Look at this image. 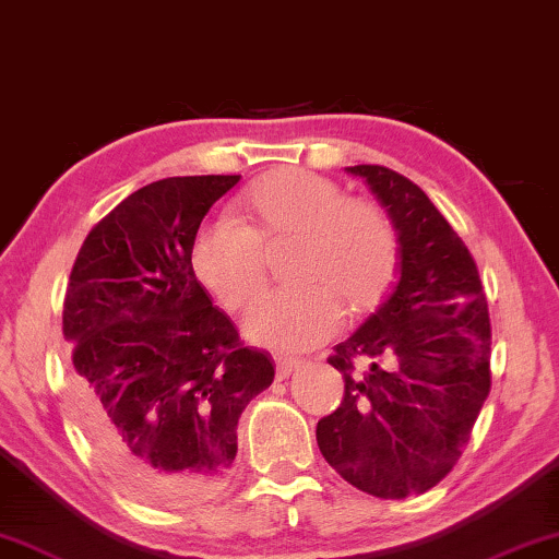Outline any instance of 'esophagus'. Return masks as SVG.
<instances>
[{
    "label": "esophagus",
    "instance_id": "34e87169",
    "mask_svg": "<svg viewBox=\"0 0 559 559\" xmlns=\"http://www.w3.org/2000/svg\"><path fill=\"white\" fill-rule=\"evenodd\" d=\"M299 366H302V360H299V358H293V355H280V358H277V376L287 378L289 373H295Z\"/></svg>",
    "mask_w": 559,
    "mask_h": 559
}]
</instances>
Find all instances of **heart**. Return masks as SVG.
Masks as SVG:
<instances>
[{
	"instance_id": "heart-1",
	"label": "heart",
	"mask_w": 559,
	"mask_h": 559,
	"mask_svg": "<svg viewBox=\"0 0 559 559\" xmlns=\"http://www.w3.org/2000/svg\"><path fill=\"white\" fill-rule=\"evenodd\" d=\"M297 237L293 282L270 293L245 322L254 343L307 350L353 314L376 310L399 274V231L383 209L345 199L335 181L305 168H274L239 199V224L209 219L191 237V270L231 312L264 289V249Z\"/></svg>"
}]
</instances>
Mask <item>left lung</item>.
<instances>
[{"instance_id": "left-lung-1", "label": "left lung", "mask_w": 559, "mask_h": 559, "mask_svg": "<svg viewBox=\"0 0 559 559\" xmlns=\"http://www.w3.org/2000/svg\"><path fill=\"white\" fill-rule=\"evenodd\" d=\"M399 231L401 277L328 362L345 395L318 420V447L355 489L424 495L468 443L491 388V322L474 257L418 186L385 166H350Z\"/></svg>"}]
</instances>
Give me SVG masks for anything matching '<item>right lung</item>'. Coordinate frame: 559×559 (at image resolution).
I'll return each mask as SVG.
<instances>
[{
    "label": "right lung",
    "instance_id": "add662e5",
    "mask_svg": "<svg viewBox=\"0 0 559 559\" xmlns=\"http://www.w3.org/2000/svg\"><path fill=\"white\" fill-rule=\"evenodd\" d=\"M239 176H174L120 201L72 264L62 335L78 418L128 495L183 507L222 487L272 355L245 345L191 270V237Z\"/></svg>",
    "mask_w": 559,
    "mask_h": 559
}]
</instances>
